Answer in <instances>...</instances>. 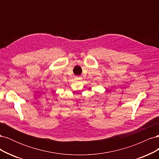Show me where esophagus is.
<instances>
[{
  "mask_svg": "<svg viewBox=\"0 0 159 159\" xmlns=\"http://www.w3.org/2000/svg\"><path fill=\"white\" fill-rule=\"evenodd\" d=\"M76 79L77 80H81V77H77Z\"/></svg>",
  "mask_w": 159,
  "mask_h": 159,
  "instance_id": "34e87169",
  "label": "esophagus"
}]
</instances>
